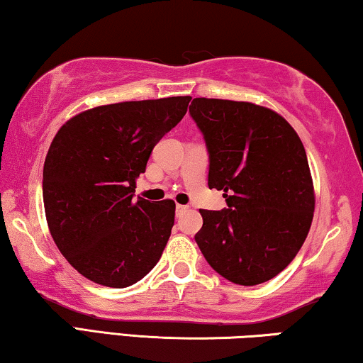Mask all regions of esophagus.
<instances>
[{"label": "esophagus", "mask_w": 363, "mask_h": 363, "mask_svg": "<svg viewBox=\"0 0 363 363\" xmlns=\"http://www.w3.org/2000/svg\"><path fill=\"white\" fill-rule=\"evenodd\" d=\"M186 210H187L186 205H181V203H177V205H176V213H177V215L184 213V212H186Z\"/></svg>", "instance_id": "34e87169"}]
</instances>
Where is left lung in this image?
I'll return each instance as SVG.
<instances>
[{
  "label": "left lung",
  "mask_w": 363,
  "mask_h": 363,
  "mask_svg": "<svg viewBox=\"0 0 363 363\" xmlns=\"http://www.w3.org/2000/svg\"><path fill=\"white\" fill-rule=\"evenodd\" d=\"M189 112L210 153L208 187L228 203L200 210V251L230 282H267L294 261L313 221L305 147L280 113L252 102L196 97Z\"/></svg>",
  "instance_id": "left-lung-1"
}]
</instances>
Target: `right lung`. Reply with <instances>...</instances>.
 I'll use <instances>...</instances> for the list:
<instances>
[{"label":"right lung","mask_w":363,"mask_h":363,"mask_svg":"<svg viewBox=\"0 0 363 363\" xmlns=\"http://www.w3.org/2000/svg\"><path fill=\"white\" fill-rule=\"evenodd\" d=\"M191 96L97 106L58 130L43 163V207L65 259L91 282L123 289L160 261L176 203L133 199L151 150Z\"/></svg>","instance_id":"1"}]
</instances>
